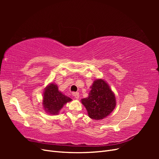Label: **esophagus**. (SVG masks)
<instances>
[{
	"instance_id": "obj_1",
	"label": "esophagus",
	"mask_w": 159,
	"mask_h": 159,
	"mask_svg": "<svg viewBox=\"0 0 159 159\" xmlns=\"http://www.w3.org/2000/svg\"><path fill=\"white\" fill-rule=\"evenodd\" d=\"M73 94V96L75 98V99H78L79 98V93L78 92H74V93H72Z\"/></svg>"
}]
</instances>
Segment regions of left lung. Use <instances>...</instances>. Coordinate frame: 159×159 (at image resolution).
<instances>
[{
    "label": "left lung",
    "mask_w": 159,
    "mask_h": 159,
    "mask_svg": "<svg viewBox=\"0 0 159 159\" xmlns=\"http://www.w3.org/2000/svg\"><path fill=\"white\" fill-rule=\"evenodd\" d=\"M88 98L81 99V103L88 111V116L95 120L106 117L116 105L115 96L109 85L103 80H95L90 87Z\"/></svg>",
    "instance_id": "1"
}]
</instances>
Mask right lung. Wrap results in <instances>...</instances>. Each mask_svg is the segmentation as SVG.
I'll return each mask as SVG.
<instances>
[{
  "instance_id": "obj_1",
  "label": "right lung",
  "mask_w": 159,
  "mask_h": 159,
  "mask_svg": "<svg viewBox=\"0 0 159 159\" xmlns=\"http://www.w3.org/2000/svg\"><path fill=\"white\" fill-rule=\"evenodd\" d=\"M71 101V98L59 91L57 85L50 84L44 92L42 104L47 113L55 115L58 114L64 105Z\"/></svg>"
}]
</instances>
